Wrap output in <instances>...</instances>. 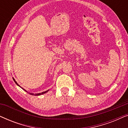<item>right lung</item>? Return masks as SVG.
<instances>
[{
  "instance_id": "obj_1",
  "label": "right lung",
  "mask_w": 128,
  "mask_h": 128,
  "mask_svg": "<svg viewBox=\"0 0 128 128\" xmlns=\"http://www.w3.org/2000/svg\"><path fill=\"white\" fill-rule=\"evenodd\" d=\"M13 78V80H14V82H15V83H16V84H17V86H18L19 87H20V86H19V85L18 84V83H17V82H16V80H14V78ZM22 89H23V90H24V91H26V90H25V89H24V88H22ZM49 90H47V91H46V92H41V93H36V94H34V93H31V92H29V94H31V95H32V96H34H34H40V95H42V94H45V93H46V92H48Z\"/></svg>"
}]
</instances>
